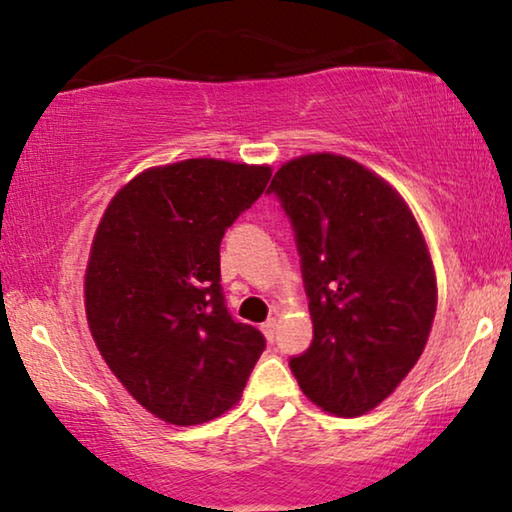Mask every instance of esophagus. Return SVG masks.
<instances>
[{"mask_svg": "<svg viewBox=\"0 0 512 512\" xmlns=\"http://www.w3.org/2000/svg\"><path fill=\"white\" fill-rule=\"evenodd\" d=\"M261 331L265 335V340L272 342L275 340V333H277V319H268L265 324H261Z\"/></svg>", "mask_w": 512, "mask_h": 512, "instance_id": "esophagus-1", "label": "esophagus"}]
</instances>
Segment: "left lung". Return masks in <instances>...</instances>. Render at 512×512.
Returning <instances> with one entry per match:
<instances>
[{"label":"left lung","mask_w":512,"mask_h":512,"mask_svg":"<svg viewBox=\"0 0 512 512\" xmlns=\"http://www.w3.org/2000/svg\"><path fill=\"white\" fill-rule=\"evenodd\" d=\"M296 230L314 326L291 373L324 412L359 417L394 394L429 340L436 270L389 181L338 153L284 163L268 188Z\"/></svg>","instance_id":"1"}]
</instances>
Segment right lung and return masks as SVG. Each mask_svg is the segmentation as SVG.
I'll list each match as a JSON object with an SVG mask.
<instances>
[{"label":"right lung","instance_id":"obj_1","mask_svg":"<svg viewBox=\"0 0 512 512\" xmlns=\"http://www.w3.org/2000/svg\"><path fill=\"white\" fill-rule=\"evenodd\" d=\"M270 165L188 158L130 179L104 209L83 279L86 319L128 394L167 424L221 417L263 354L223 305L221 237L270 181Z\"/></svg>","mask_w":512,"mask_h":512}]
</instances>
